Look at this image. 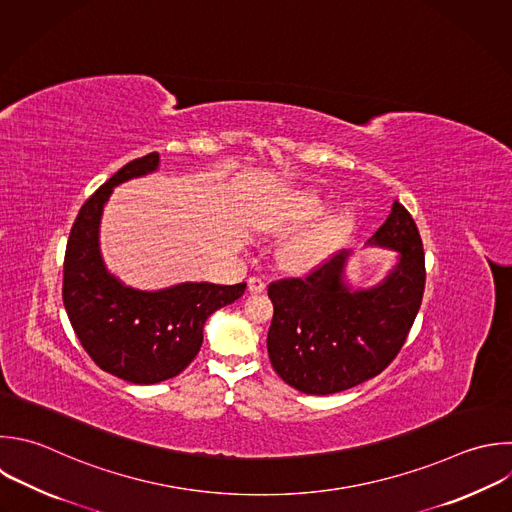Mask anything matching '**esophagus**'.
Here are the masks:
<instances>
[{"mask_svg":"<svg viewBox=\"0 0 512 512\" xmlns=\"http://www.w3.org/2000/svg\"><path fill=\"white\" fill-rule=\"evenodd\" d=\"M248 290L254 292V294H260V292L266 290V282H264L262 278H258V276H252V278L248 280Z\"/></svg>","mask_w":512,"mask_h":512,"instance_id":"34e87169","label":"esophagus"}]
</instances>
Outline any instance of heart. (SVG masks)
<instances>
[{
	"instance_id": "obj_1",
	"label": "heart",
	"mask_w": 512,
	"mask_h": 512,
	"mask_svg": "<svg viewBox=\"0 0 512 512\" xmlns=\"http://www.w3.org/2000/svg\"><path fill=\"white\" fill-rule=\"evenodd\" d=\"M332 204V198L320 190H304L278 204L260 222V232L268 236H286L320 220ZM356 222L352 206H340L316 226L292 236L280 248V264L290 272H308L326 262L346 240Z\"/></svg>"
}]
</instances>
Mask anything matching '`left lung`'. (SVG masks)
Here are the masks:
<instances>
[{"mask_svg":"<svg viewBox=\"0 0 512 512\" xmlns=\"http://www.w3.org/2000/svg\"><path fill=\"white\" fill-rule=\"evenodd\" d=\"M366 246L396 254V264L370 288L352 286L342 250L306 278L268 286L274 316L268 356L278 376L304 394H334L380 374L402 348L424 292L418 228L398 202Z\"/></svg>","mask_w":512,"mask_h":512,"instance_id":"left-lung-1","label":"left lung"}]
</instances>
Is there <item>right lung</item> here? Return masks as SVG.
Returning a JSON list of instances; mask_svg holds the SVG:
<instances>
[{
	"label": "right lung",
	"mask_w": 512,
	"mask_h": 512,
	"mask_svg": "<svg viewBox=\"0 0 512 512\" xmlns=\"http://www.w3.org/2000/svg\"><path fill=\"white\" fill-rule=\"evenodd\" d=\"M158 168L160 154L152 152L132 160L98 188L72 226L64 258L62 294L76 336L102 370L132 384L178 376L196 358L206 320L246 290V282H180L140 290L108 270L100 250L104 206L116 186Z\"/></svg>",
	"instance_id": "right-lung-1"
}]
</instances>
